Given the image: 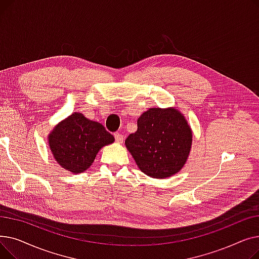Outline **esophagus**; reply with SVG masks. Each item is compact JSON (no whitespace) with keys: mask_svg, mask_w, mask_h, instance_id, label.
<instances>
[{"mask_svg":"<svg viewBox=\"0 0 259 259\" xmlns=\"http://www.w3.org/2000/svg\"><path fill=\"white\" fill-rule=\"evenodd\" d=\"M114 138H115V142L118 143V144L122 143V142H124V140H125L124 135L120 134L119 132H115V133H114Z\"/></svg>","mask_w":259,"mask_h":259,"instance_id":"34e87169","label":"esophagus"}]
</instances>
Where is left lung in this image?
<instances>
[{"instance_id":"left-lung-1","label":"left lung","mask_w":259,"mask_h":259,"mask_svg":"<svg viewBox=\"0 0 259 259\" xmlns=\"http://www.w3.org/2000/svg\"><path fill=\"white\" fill-rule=\"evenodd\" d=\"M142 172L165 179L186 164L192 145V131L175 108H150L138 119V130L125 141Z\"/></svg>"}]
</instances>
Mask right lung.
<instances>
[{"instance_id": "right-lung-1", "label": "right lung", "mask_w": 259, "mask_h": 259, "mask_svg": "<svg viewBox=\"0 0 259 259\" xmlns=\"http://www.w3.org/2000/svg\"><path fill=\"white\" fill-rule=\"evenodd\" d=\"M114 138L98 121L74 112L53 128L48 143L54 159L72 173L86 171L104 146Z\"/></svg>"}]
</instances>
